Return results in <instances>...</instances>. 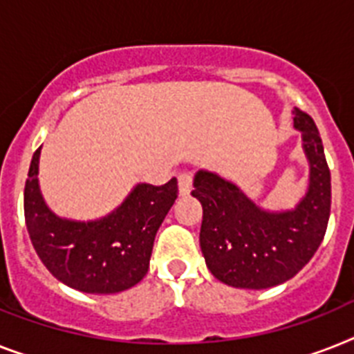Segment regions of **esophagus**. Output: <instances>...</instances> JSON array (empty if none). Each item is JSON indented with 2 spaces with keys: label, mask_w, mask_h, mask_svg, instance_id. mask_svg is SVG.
I'll use <instances>...</instances> for the list:
<instances>
[{
  "label": "esophagus",
  "mask_w": 354,
  "mask_h": 354,
  "mask_svg": "<svg viewBox=\"0 0 354 354\" xmlns=\"http://www.w3.org/2000/svg\"><path fill=\"white\" fill-rule=\"evenodd\" d=\"M179 195L180 197H186L192 192V175L189 174H179Z\"/></svg>",
  "instance_id": "1"
}]
</instances>
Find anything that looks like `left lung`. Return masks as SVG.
Returning <instances> with one entry per match:
<instances>
[{
	"instance_id": "8db88e82",
	"label": "left lung",
	"mask_w": 354,
	"mask_h": 354,
	"mask_svg": "<svg viewBox=\"0 0 354 354\" xmlns=\"http://www.w3.org/2000/svg\"><path fill=\"white\" fill-rule=\"evenodd\" d=\"M309 162L308 192L293 209L261 208L232 180L198 170L194 195L203 204L201 250L212 275L233 288L266 289L293 279L318 250L331 212V174L315 121L295 108Z\"/></svg>"
}]
</instances>
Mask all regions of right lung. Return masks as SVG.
Masks as SVG:
<instances>
[{"instance_id":"right-lung-1","label":"right lung","mask_w":354,"mask_h":354,"mask_svg":"<svg viewBox=\"0 0 354 354\" xmlns=\"http://www.w3.org/2000/svg\"><path fill=\"white\" fill-rule=\"evenodd\" d=\"M39 156L37 148L25 183V223L46 270L83 293L112 295L141 282L157 230L177 198V179L162 186L137 184L112 213L72 221L46 206L37 179Z\"/></svg>"}]
</instances>
